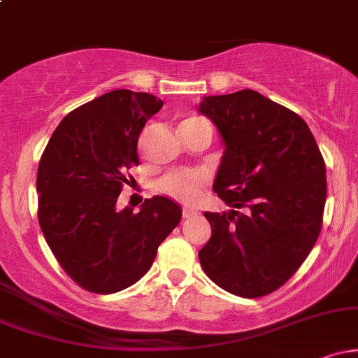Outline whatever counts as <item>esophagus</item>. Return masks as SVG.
<instances>
[{
  "label": "esophagus",
  "instance_id": "esophagus-1",
  "mask_svg": "<svg viewBox=\"0 0 358 358\" xmlns=\"http://www.w3.org/2000/svg\"><path fill=\"white\" fill-rule=\"evenodd\" d=\"M199 210H195V208H188V207H185L183 210H182V215H183V219H192V217H195V215H199Z\"/></svg>",
  "mask_w": 358,
  "mask_h": 358
}]
</instances>
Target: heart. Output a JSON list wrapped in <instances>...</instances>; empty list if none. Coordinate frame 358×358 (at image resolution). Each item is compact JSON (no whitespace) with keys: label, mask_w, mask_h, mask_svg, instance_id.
Masks as SVG:
<instances>
[{"label":"heart","mask_w":358,"mask_h":358,"mask_svg":"<svg viewBox=\"0 0 358 358\" xmlns=\"http://www.w3.org/2000/svg\"><path fill=\"white\" fill-rule=\"evenodd\" d=\"M202 121L199 117L185 119L182 124L187 122ZM205 183V175L200 171H170L158 180L156 190L170 199L178 200L183 203H195L202 196V187Z\"/></svg>","instance_id":"b5f03b06"}]
</instances>
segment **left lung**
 Returning a JSON list of instances; mask_svg holds the SVG:
<instances>
[{"label":"left lung","mask_w":358,"mask_h":358,"mask_svg":"<svg viewBox=\"0 0 358 358\" xmlns=\"http://www.w3.org/2000/svg\"><path fill=\"white\" fill-rule=\"evenodd\" d=\"M199 110L224 141L213 190L232 207L203 213L212 236L200 264L236 296H266L296 273L322 231L323 156L296 113L256 90L203 97Z\"/></svg>","instance_id":"1"}]
</instances>
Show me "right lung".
<instances>
[{"instance_id": "add662e5", "label": "right lung", "mask_w": 358, "mask_h": 358, "mask_svg": "<svg viewBox=\"0 0 358 358\" xmlns=\"http://www.w3.org/2000/svg\"><path fill=\"white\" fill-rule=\"evenodd\" d=\"M163 101L117 89L73 109L53 131L36 173L38 222L62 269L80 287L110 294L150 271L159 244L182 219L166 196L138 213L116 202L139 165L138 138Z\"/></svg>"}]
</instances>
